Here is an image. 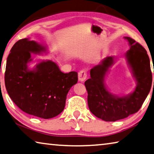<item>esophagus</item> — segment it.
Returning a JSON list of instances; mask_svg holds the SVG:
<instances>
[{
    "label": "esophagus",
    "instance_id": "34e87169",
    "mask_svg": "<svg viewBox=\"0 0 154 154\" xmlns=\"http://www.w3.org/2000/svg\"><path fill=\"white\" fill-rule=\"evenodd\" d=\"M87 72L85 70H81L79 73V80L80 82H83L87 79Z\"/></svg>",
    "mask_w": 154,
    "mask_h": 154
}]
</instances>
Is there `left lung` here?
Returning <instances> with one entry per match:
<instances>
[{
	"label": "left lung",
	"instance_id": "left-lung-1",
	"mask_svg": "<svg viewBox=\"0 0 154 154\" xmlns=\"http://www.w3.org/2000/svg\"><path fill=\"white\" fill-rule=\"evenodd\" d=\"M124 38L130 45L126 58L137 82L133 92L119 97L110 93L105 85V78L114 63V57H107L94 66L90 71L91 78L85 82L90 111L96 117L107 122L124 119L138 112L152 87V74L146 50L131 38Z\"/></svg>",
	"mask_w": 154,
	"mask_h": 154
}]
</instances>
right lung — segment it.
I'll return each mask as SVG.
<instances>
[{"label":"right lung","instance_id":"add662e5","mask_svg":"<svg viewBox=\"0 0 154 154\" xmlns=\"http://www.w3.org/2000/svg\"><path fill=\"white\" fill-rule=\"evenodd\" d=\"M46 48L28 38L18 40L7 57L5 82L8 94L19 108L48 119L63 110L67 93L78 82V73L64 74L51 60L40 61L29 69L31 53L40 55L46 52Z\"/></svg>","mask_w":154,"mask_h":154}]
</instances>
